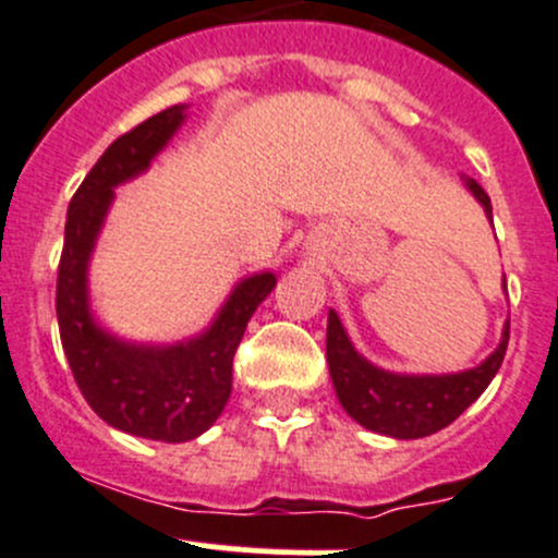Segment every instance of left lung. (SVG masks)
Wrapping results in <instances>:
<instances>
[{"instance_id":"obj_1","label":"left lung","mask_w":558,"mask_h":558,"mask_svg":"<svg viewBox=\"0 0 558 558\" xmlns=\"http://www.w3.org/2000/svg\"><path fill=\"white\" fill-rule=\"evenodd\" d=\"M466 189L486 210L492 221V199L477 185V180L464 178ZM505 286V283H502ZM508 291V286H505ZM510 340V320H505L502 340L492 356L477 367L451 375H404L375 367L353 348L351 337L342 329L340 315L329 311L326 324V362H329L331 384L337 399L356 424L393 440H418L453 424L502 367Z\"/></svg>"}]
</instances>
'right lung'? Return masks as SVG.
Instances as JSON below:
<instances>
[{"label":"right lung","mask_w":558,"mask_h":558,"mask_svg":"<svg viewBox=\"0 0 558 558\" xmlns=\"http://www.w3.org/2000/svg\"><path fill=\"white\" fill-rule=\"evenodd\" d=\"M183 121L185 105L167 107L99 156L66 210L56 280L61 345L86 402L116 429L161 442H189L216 424L232 393V359L247 320L278 283L272 272L240 280L202 335L172 345L121 340L94 318L88 262L116 185L148 170Z\"/></svg>","instance_id":"obj_1"}]
</instances>
